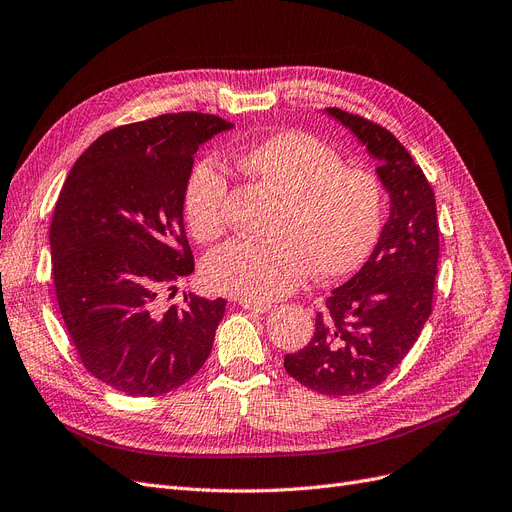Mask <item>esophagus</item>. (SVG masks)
Segmentation results:
<instances>
[{
	"label": "esophagus",
	"mask_w": 512,
	"mask_h": 512,
	"mask_svg": "<svg viewBox=\"0 0 512 512\" xmlns=\"http://www.w3.org/2000/svg\"><path fill=\"white\" fill-rule=\"evenodd\" d=\"M240 306L244 310H251V312H257V314H263V312H270L272 310L270 304H261V301H249V299H242Z\"/></svg>",
	"instance_id": "34e87169"
}]
</instances>
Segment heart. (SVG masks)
<instances>
[{"label": "heart", "instance_id": "1", "mask_svg": "<svg viewBox=\"0 0 512 512\" xmlns=\"http://www.w3.org/2000/svg\"><path fill=\"white\" fill-rule=\"evenodd\" d=\"M242 173L278 198L266 242L232 240L208 255V287L249 301L289 295L314 270L333 278L361 266L384 221V187L365 168L301 130H282L244 147ZM227 175L215 160L194 164L183 208L189 232L211 242L225 232Z\"/></svg>", "mask_w": 512, "mask_h": 512}]
</instances>
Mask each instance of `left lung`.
<instances>
[{
	"label": "left lung",
	"mask_w": 512,
	"mask_h": 512,
	"mask_svg": "<svg viewBox=\"0 0 512 512\" xmlns=\"http://www.w3.org/2000/svg\"><path fill=\"white\" fill-rule=\"evenodd\" d=\"M325 111L380 160L390 217L365 266L316 314L310 344L285 356V369L310 390L348 396L380 386L418 342L432 312L439 223L426 175L390 130L337 107Z\"/></svg>",
	"instance_id": "8db88e82"
}]
</instances>
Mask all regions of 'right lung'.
Segmentation results:
<instances>
[{
  "mask_svg": "<svg viewBox=\"0 0 512 512\" xmlns=\"http://www.w3.org/2000/svg\"><path fill=\"white\" fill-rule=\"evenodd\" d=\"M234 124L211 113H164L118 126L73 164L50 225L56 301L71 344L97 380L158 396L206 363L225 299L162 291L194 272L183 194L200 145ZM173 297V295H170Z\"/></svg>",
  "mask_w": 512,
  "mask_h": 512,
  "instance_id": "1",
  "label": "right lung"
}]
</instances>
